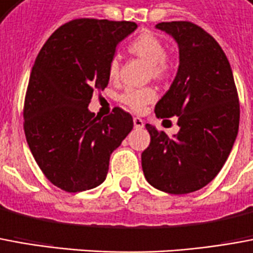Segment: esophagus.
Wrapping results in <instances>:
<instances>
[{"instance_id": "34e87169", "label": "esophagus", "mask_w": 253, "mask_h": 253, "mask_svg": "<svg viewBox=\"0 0 253 253\" xmlns=\"http://www.w3.org/2000/svg\"><path fill=\"white\" fill-rule=\"evenodd\" d=\"M132 122H134V127H135V128H142V127H144V121H142L141 118H134Z\"/></svg>"}]
</instances>
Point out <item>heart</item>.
Returning a JSON list of instances; mask_svg holds the SVG:
<instances>
[{
	"label": "heart",
	"instance_id": "b5f03b06",
	"mask_svg": "<svg viewBox=\"0 0 253 253\" xmlns=\"http://www.w3.org/2000/svg\"><path fill=\"white\" fill-rule=\"evenodd\" d=\"M128 50L132 56L148 61V77L156 81L167 79L171 72V61L167 56V47L159 37L151 33H142L130 42ZM121 75L119 56L111 57L108 63V77L118 79ZM156 98V91L152 87H127L119 97L121 102L131 109L132 112H141L142 109Z\"/></svg>",
	"mask_w": 253,
	"mask_h": 253
}]
</instances>
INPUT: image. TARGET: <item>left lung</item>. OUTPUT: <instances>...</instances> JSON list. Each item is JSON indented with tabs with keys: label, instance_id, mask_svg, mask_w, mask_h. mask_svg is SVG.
I'll return each mask as SVG.
<instances>
[{
	"label": "left lung",
	"instance_id": "left-lung-1",
	"mask_svg": "<svg viewBox=\"0 0 253 253\" xmlns=\"http://www.w3.org/2000/svg\"><path fill=\"white\" fill-rule=\"evenodd\" d=\"M159 30L179 46V68L155 107L157 118L178 116L174 138L146 125L151 144L142 169L153 188L186 194L204 188L222 169L236 141L240 101L229 60L206 30L192 22H163Z\"/></svg>",
	"mask_w": 253,
	"mask_h": 253
}]
</instances>
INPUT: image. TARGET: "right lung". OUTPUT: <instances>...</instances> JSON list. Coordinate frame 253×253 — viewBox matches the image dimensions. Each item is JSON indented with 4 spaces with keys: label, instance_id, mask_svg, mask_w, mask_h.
Returning a JSON list of instances; mask_svg holds the SVG:
<instances>
[{
    "label": "right lung",
    "instance_id": "1",
    "mask_svg": "<svg viewBox=\"0 0 253 253\" xmlns=\"http://www.w3.org/2000/svg\"><path fill=\"white\" fill-rule=\"evenodd\" d=\"M134 22L75 19L53 33L37 56L24 98V132L43 175L77 193L101 185L111 153L131 131L119 107L98 118L87 109L93 91L108 84V63Z\"/></svg>",
    "mask_w": 253,
    "mask_h": 253
}]
</instances>
